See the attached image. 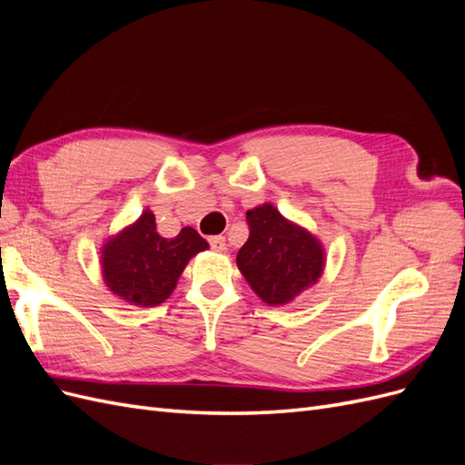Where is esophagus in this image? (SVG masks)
<instances>
[{"label": "esophagus", "instance_id": "1", "mask_svg": "<svg viewBox=\"0 0 465 465\" xmlns=\"http://www.w3.org/2000/svg\"><path fill=\"white\" fill-rule=\"evenodd\" d=\"M209 244L215 252H224L227 250V241H224V236H211L209 238Z\"/></svg>", "mask_w": 465, "mask_h": 465}]
</instances>
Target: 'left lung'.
<instances>
[{"mask_svg":"<svg viewBox=\"0 0 465 465\" xmlns=\"http://www.w3.org/2000/svg\"><path fill=\"white\" fill-rule=\"evenodd\" d=\"M250 236L236 265L250 289L270 306H285L318 283L326 267L320 238L289 221L272 203L246 211Z\"/></svg>","mask_w":465,"mask_h":465,"instance_id":"left-lung-1","label":"left lung"}]
</instances>
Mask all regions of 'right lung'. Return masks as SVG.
Returning <instances> with one entry per match:
<instances>
[{"instance_id":"1","label":"right lung","mask_w":465,"mask_h":465,"mask_svg":"<svg viewBox=\"0 0 465 465\" xmlns=\"http://www.w3.org/2000/svg\"><path fill=\"white\" fill-rule=\"evenodd\" d=\"M207 248L205 238L192 227H184L174 238L161 236L147 207L132 224L106 238L101 248V273L118 299L151 308L171 297L188 262Z\"/></svg>"}]
</instances>
